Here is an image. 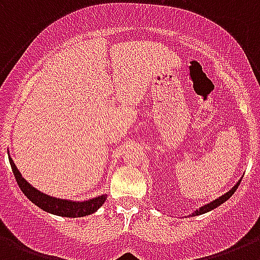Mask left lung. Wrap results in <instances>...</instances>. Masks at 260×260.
<instances>
[{
    "label": "left lung",
    "instance_id": "8db88e82",
    "mask_svg": "<svg viewBox=\"0 0 260 260\" xmlns=\"http://www.w3.org/2000/svg\"><path fill=\"white\" fill-rule=\"evenodd\" d=\"M239 184H240V180H239V181L236 182L235 185L232 186V188L230 189L228 192H225V193H224V194H221V196H220V197H217V199H215V200H213V201L208 203V204L203 205V207H200V208H199V209H196L194 212L190 213V216L203 215V213H207V212H209V211H212V209L217 208L219 205H221V204H223V203H225V201H227L228 199H230V197H231L232 194L235 193V190H236V189H238Z\"/></svg>",
    "mask_w": 260,
    "mask_h": 260
}]
</instances>
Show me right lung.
Segmentation results:
<instances>
[{
    "label": "right lung",
    "instance_id": "add662e5",
    "mask_svg": "<svg viewBox=\"0 0 260 260\" xmlns=\"http://www.w3.org/2000/svg\"><path fill=\"white\" fill-rule=\"evenodd\" d=\"M9 162L10 166H12V170H13L14 177H16V181H17L22 193L28 197L29 200L32 201L33 204L37 205L39 208L45 211V212L52 213V215L63 216V217H83V216H88L91 213L96 212L98 209L105 204L106 199H107V194H101V196L92 197V199L83 201L57 199V197L49 196L47 193L40 192L39 189L30 185L22 177V174L20 173V170L17 169V166L13 162V159H12L10 155Z\"/></svg>",
    "mask_w": 260,
    "mask_h": 260
}]
</instances>
